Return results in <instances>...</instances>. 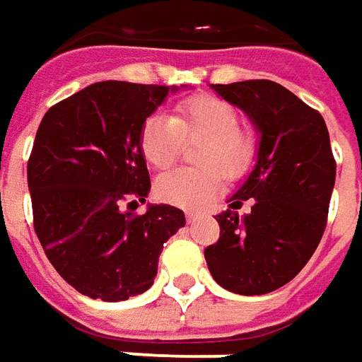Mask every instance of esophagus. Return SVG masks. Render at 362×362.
<instances>
[{
	"instance_id": "34e87169",
	"label": "esophagus",
	"mask_w": 362,
	"mask_h": 362,
	"mask_svg": "<svg viewBox=\"0 0 362 362\" xmlns=\"http://www.w3.org/2000/svg\"><path fill=\"white\" fill-rule=\"evenodd\" d=\"M196 220H200V214L196 212H186V222L188 223H194Z\"/></svg>"
}]
</instances>
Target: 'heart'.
Listing matches in <instances>:
<instances>
[{"instance_id":"obj_1","label":"heart","mask_w":362,"mask_h":362,"mask_svg":"<svg viewBox=\"0 0 362 362\" xmlns=\"http://www.w3.org/2000/svg\"><path fill=\"white\" fill-rule=\"evenodd\" d=\"M186 142H204L198 152V164L204 168L166 172L156 180L154 192L170 206L198 210L222 190L221 170L228 178L245 172L253 156V136L240 129L238 110L212 95L184 98L172 119L150 117L140 129L142 156L158 170L170 168L180 158Z\"/></svg>"}]
</instances>
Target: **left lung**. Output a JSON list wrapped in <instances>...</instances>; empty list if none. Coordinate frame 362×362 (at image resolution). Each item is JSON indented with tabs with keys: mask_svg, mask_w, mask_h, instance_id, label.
Masks as SVG:
<instances>
[{
	"mask_svg": "<svg viewBox=\"0 0 362 362\" xmlns=\"http://www.w3.org/2000/svg\"><path fill=\"white\" fill-rule=\"evenodd\" d=\"M212 88L250 117L259 132L247 180L218 214L220 240L204 250L212 277L240 295L289 284L325 232L337 164L323 117L279 83L255 78ZM243 199L252 212L240 218Z\"/></svg>",
	"mask_w": 362,
	"mask_h": 362,
	"instance_id": "8db88e82",
	"label": "left lung"
}]
</instances>
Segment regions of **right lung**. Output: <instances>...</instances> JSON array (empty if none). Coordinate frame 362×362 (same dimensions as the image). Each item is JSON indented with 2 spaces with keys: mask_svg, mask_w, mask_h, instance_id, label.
Listing matches in <instances>:
<instances>
[{
  "mask_svg": "<svg viewBox=\"0 0 362 362\" xmlns=\"http://www.w3.org/2000/svg\"><path fill=\"white\" fill-rule=\"evenodd\" d=\"M172 90L95 83L53 105L37 129L27 162L33 228L57 274L90 299L144 293L164 243L186 223L168 204L132 214L150 192L140 129Z\"/></svg>",
  "mask_w": 362,
  "mask_h": 362,
  "instance_id": "add662e5",
  "label": "right lung"
}]
</instances>
